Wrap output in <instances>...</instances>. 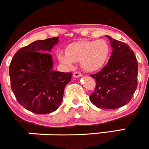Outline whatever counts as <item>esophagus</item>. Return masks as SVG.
<instances>
[{
	"mask_svg": "<svg viewBox=\"0 0 149 149\" xmlns=\"http://www.w3.org/2000/svg\"><path fill=\"white\" fill-rule=\"evenodd\" d=\"M73 76H74V77H79L82 76V74H81V73L79 72H74L73 73Z\"/></svg>",
	"mask_w": 149,
	"mask_h": 149,
	"instance_id": "esophagus-1",
	"label": "esophagus"
}]
</instances>
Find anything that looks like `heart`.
Segmentation results:
<instances>
[{
	"label": "heart",
	"instance_id": "1",
	"mask_svg": "<svg viewBox=\"0 0 149 149\" xmlns=\"http://www.w3.org/2000/svg\"><path fill=\"white\" fill-rule=\"evenodd\" d=\"M110 46L104 40H82L68 45L67 51H61L58 54L60 62L68 67L74 62H80L85 71H98L105 66L110 55Z\"/></svg>",
	"mask_w": 149,
	"mask_h": 149
}]
</instances>
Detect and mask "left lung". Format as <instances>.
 Instances as JSON below:
<instances>
[{"mask_svg": "<svg viewBox=\"0 0 149 149\" xmlns=\"http://www.w3.org/2000/svg\"><path fill=\"white\" fill-rule=\"evenodd\" d=\"M112 48L108 64L95 74L96 85L90 95L98 108L118 109L132 98L138 85V61L130 47L107 36Z\"/></svg>", "mask_w": 149, "mask_h": 149, "instance_id": "1", "label": "left lung"}]
</instances>
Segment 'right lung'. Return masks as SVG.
<instances>
[{"label": "right lung", "instance_id": "1", "mask_svg": "<svg viewBox=\"0 0 149 149\" xmlns=\"http://www.w3.org/2000/svg\"><path fill=\"white\" fill-rule=\"evenodd\" d=\"M58 38L37 40L19 50L9 66L11 90L21 106L35 114L53 112L62 102L72 73L53 70L49 54Z\"/></svg>", "mask_w": 149, "mask_h": 149}]
</instances>
